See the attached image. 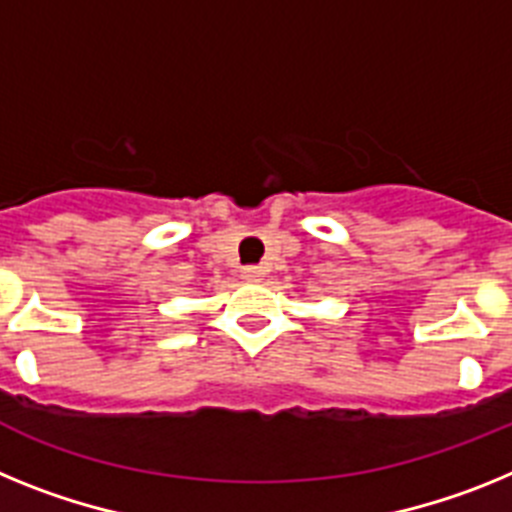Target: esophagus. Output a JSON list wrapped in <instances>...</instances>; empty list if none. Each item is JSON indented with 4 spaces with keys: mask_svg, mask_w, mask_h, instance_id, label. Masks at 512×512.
I'll list each match as a JSON object with an SVG mask.
<instances>
[{
    "mask_svg": "<svg viewBox=\"0 0 512 512\" xmlns=\"http://www.w3.org/2000/svg\"><path fill=\"white\" fill-rule=\"evenodd\" d=\"M242 278L250 283H260L265 278V270L257 268V265H250V268H242Z\"/></svg>",
    "mask_w": 512,
    "mask_h": 512,
    "instance_id": "1",
    "label": "esophagus"
}]
</instances>
